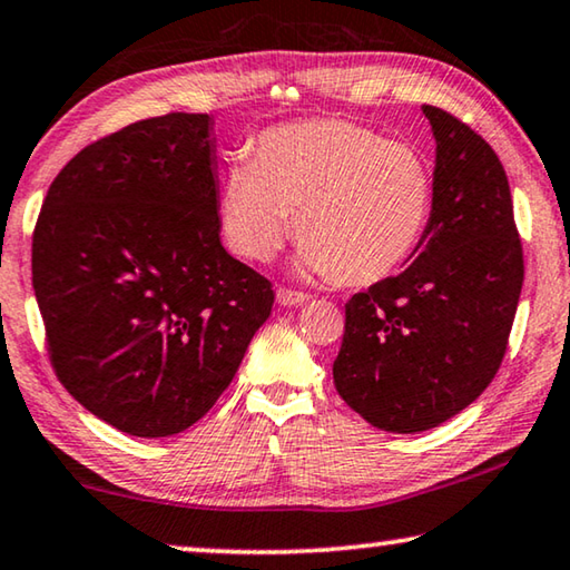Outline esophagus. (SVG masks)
Returning a JSON list of instances; mask_svg holds the SVG:
<instances>
[{"instance_id":"1","label":"esophagus","mask_w":570,"mask_h":570,"mask_svg":"<svg viewBox=\"0 0 570 570\" xmlns=\"http://www.w3.org/2000/svg\"><path fill=\"white\" fill-rule=\"evenodd\" d=\"M276 302L282 306H299L304 302H309V296H306L304 292H294V288H278Z\"/></svg>"}]
</instances>
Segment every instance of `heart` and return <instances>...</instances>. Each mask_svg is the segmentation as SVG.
<instances>
[{
    "instance_id": "obj_1",
    "label": "heart",
    "mask_w": 570,
    "mask_h": 570,
    "mask_svg": "<svg viewBox=\"0 0 570 570\" xmlns=\"http://www.w3.org/2000/svg\"><path fill=\"white\" fill-rule=\"evenodd\" d=\"M433 210V171L411 144L345 119L276 126L250 161L228 169L220 233L236 256L268 261L296 228L299 271L347 284L399 274L419 250Z\"/></svg>"
}]
</instances>
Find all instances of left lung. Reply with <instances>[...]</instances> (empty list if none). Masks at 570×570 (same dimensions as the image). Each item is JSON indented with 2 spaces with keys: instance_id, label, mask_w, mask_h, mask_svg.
Masks as SVG:
<instances>
[{
  "instance_id": "left-lung-1",
  "label": "left lung",
  "mask_w": 570,
  "mask_h": 570,
  "mask_svg": "<svg viewBox=\"0 0 570 570\" xmlns=\"http://www.w3.org/2000/svg\"><path fill=\"white\" fill-rule=\"evenodd\" d=\"M436 139L433 210L411 264L345 304L334 385L370 426L429 431L492 383L522 276L508 175L480 134L423 106Z\"/></svg>"
}]
</instances>
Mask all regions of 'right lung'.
I'll use <instances>...</instances> for the list:
<instances>
[{"label": "right lung", "mask_w": 570, "mask_h": 570, "mask_svg": "<svg viewBox=\"0 0 570 570\" xmlns=\"http://www.w3.org/2000/svg\"><path fill=\"white\" fill-rule=\"evenodd\" d=\"M207 114L98 139L60 169L32 236L52 367L96 419L141 439L203 419L268 320V278L220 243Z\"/></svg>", "instance_id": "add662e5"}]
</instances>
